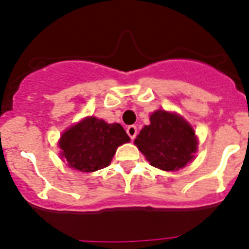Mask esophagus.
I'll return each mask as SVG.
<instances>
[{
	"instance_id": "1",
	"label": "esophagus",
	"mask_w": 249,
	"mask_h": 249,
	"mask_svg": "<svg viewBox=\"0 0 249 249\" xmlns=\"http://www.w3.org/2000/svg\"><path fill=\"white\" fill-rule=\"evenodd\" d=\"M126 132H127V135H129L130 139L135 140V137H136V135H137V127L135 126V125H130V126H127Z\"/></svg>"
}]
</instances>
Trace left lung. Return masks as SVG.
Segmentation results:
<instances>
[{
  "instance_id": "left-lung-1",
  "label": "left lung",
  "mask_w": 249,
  "mask_h": 249,
  "mask_svg": "<svg viewBox=\"0 0 249 249\" xmlns=\"http://www.w3.org/2000/svg\"><path fill=\"white\" fill-rule=\"evenodd\" d=\"M135 144L152 166L176 171L193 159L197 142L194 130L183 118L157 110L150 115V124L140 131Z\"/></svg>"
}]
</instances>
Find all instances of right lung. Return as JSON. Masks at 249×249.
Masks as SVG:
<instances>
[{"instance_id":"obj_1","label":"right lung","mask_w":249,"mask_h":249,"mask_svg":"<svg viewBox=\"0 0 249 249\" xmlns=\"http://www.w3.org/2000/svg\"><path fill=\"white\" fill-rule=\"evenodd\" d=\"M130 139L120 124L89 117L64 132L59 145L69 166L94 172L108 166L115 150Z\"/></svg>"}]
</instances>
